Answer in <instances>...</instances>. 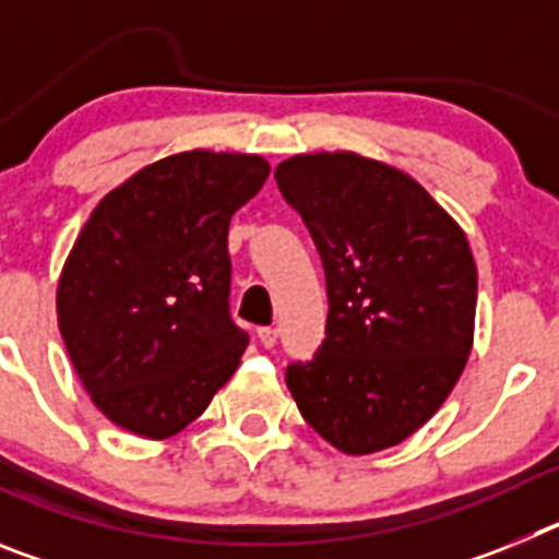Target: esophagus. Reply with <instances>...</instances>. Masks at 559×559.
Masks as SVG:
<instances>
[{
  "instance_id": "esophagus-1",
  "label": "esophagus",
  "mask_w": 559,
  "mask_h": 559,
  "mask_svg": "<svg viewBox=\"0 0 559 559\" xmlns=\"http://www.w3.org/2000/svg\"><path fill=\"white\" fill-rule=\"evenodd\" d=\"M257 338L263 347H274L276 338H280V330L276 328H257Z\"/></svg>"
}]
</instances>
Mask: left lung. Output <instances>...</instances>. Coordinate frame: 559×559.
Instances as JSON below:
<instances>
[{
  "mask_svg": "<svg viewBox=\"0 0 559 559\" xmlns=\"http://www.w3.org/2000/svg\"><path fill=\"white\" fill-rule=\"evenodd\" d=\"M328 283V328L285 383L316 433L374 453L445 403L473 347L476 263L464 231L412 176L358 153H308L274 170Z\"/></svg>",
  "mask_w": 559,
  "mask_h": 559,
  "instance_id": "8db88e82",
  "label": "left lung"
}]
</instances>
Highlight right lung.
I'll return each instance as SVG.
<instances>
[{
  "instance_id": "obj_1",
  "label": "right lung",
  "mask_w": 559,
  "mask_h": 559,
  "mask_svg": "<svg viewBox=\"0 0 559 559\" xmlns=\"http://www.w3.org/2000/svg\"><path fill=\"white\" fill-rule=\"evenodd\" d=\"M269 179L243 153L187 151L95 206L58 283V328L111 423L167 439L235 374L249 333L229 313V221Z\"/></svg>"
}]
</instances>
